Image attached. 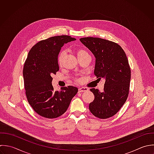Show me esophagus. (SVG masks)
<instances>
[{
	"instance_id": "34e87169",
	"label": "esophagus",
	"mask_w": 154,
	"mask_h": 154,
	"mask_svg": "<svg viewBox=\"0 0 154 154\" xmlns=\"http://www.w3.org/2000/svg\"><path fill=\"white\" fill-rule=\"evenodd\" d=\"M89 89L87 88H80L79 89V92H87Z\"/></svg>"
}]
</instances>
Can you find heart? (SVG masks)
I'll use <instances>...</instances> for the list:
<instances>
[{
  "label": "heart",
  "mask_w": 154,
  "mask_h": 154,
  "mask_svg": "<svg viewBox=\"0 0 154 154\" xmlns=\"http://www.w3.org/2000/svg\"><path fill=\"white\" fill-rule=\"evenodd\" d=\"M76 53H77V55L78 56L79 59H80L81 57H84L86 55H88L89 54L86 50H83L82 48L77 49L76 50ZM65 54V51H62L58 54V56H57V62H58V64L60 66L62 65V64ZM76 81L79 82V80H77Z\"/></svg>",
  "instance_id": "b5f03b06"
}]
</instances>
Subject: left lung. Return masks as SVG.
Returning <instances> with one entry per match:
<instances>
[{
	"mask_svg": "<svg viewBox=\"0 0 154 154\" xmlns=\"http://www.w3.org/2000/svg\"><path fill=\"white\" fill-rule=\"evenodd\" d=\"M96 58L94 74L106 80L103 92L92 88L95 98L89 104L91 112L100 119H107L123 106L128 96L131 69L126 54L116 42L100 38L80 39Z\"/></svg>",
	"mask_w": 154,
	"mask_h": 154,
	"instance_id": "left-lung-1",
	"label": "left lung"
}]
</instances>
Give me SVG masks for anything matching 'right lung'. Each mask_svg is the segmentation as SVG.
I'll list each match as a JSON object with an SVG mask.
<instances>
[{"mask_svg":"<svg viewBox=\"0 0 154 154\" xmlns=\"http://www.w3.org/2000/svg\"><path fill=\"white\" fill-rule=\"evenodd\" d=\"M75 39L68 35L50 37L40 41L29 51L23 74L27 101L39 115L53 119L68 109L78 89L72 86L54 91L51 75L59 70L57 56L61 47Z\"/></svg>","mask_w":154,"mask_h":154,"instance_id":"add662e5","label":"right lung"}]
</instances>
